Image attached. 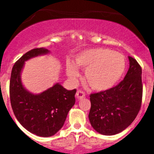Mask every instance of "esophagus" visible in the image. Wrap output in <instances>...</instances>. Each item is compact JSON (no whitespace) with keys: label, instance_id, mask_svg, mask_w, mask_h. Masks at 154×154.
<instances>
[{"label":"esophagus","instance_id":"1","mask_svg":"<svg viewBox=\"0 0 154 154\" xmlns=\"http://www.w3.org/2000/svg\"><path fill=\"white\" fill-rule=\"evenodd\" d=\"M85 96V94L83 91L82 90H78L77 92H76V97L78 98V99H82Z\"/></svg>","mask_w":154,"mask_h":154}]
</instances>
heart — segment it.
I'll use <instances>...</instances> for the list:
<instances>
[{
    "mask_svg": "<svg viewBox=\"0 0 154 154\" xmlns=\"http://www.w3.org/2000/svg\"><path fill=\"white\" fill-rule=\"evenodd\" d=\"M74 64L85 71L84 79L94 90L104 91L112 88L124 72L126 62L123 55L107 48H92L79 53ZM68 75L72 79L78 76L72 64L68 63Z\"/></svg>",
    "mask_w": 154,
    "mask_h": 154,
    "instance_id": "obj_1",
    "label": "heart"
}]
</instances>
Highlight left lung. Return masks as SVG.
Here are the masks:
<instances>
[{
	"label": "left lung",
	"instance_id": "left-lung-1",
	"mask_svg": "<svg viewBox=\"0 0 154 154\" xmlns=\"http://www.w3.org/2000/svg\"><path fill=\"white\" fill-rule=\"evenodd\" d=\"M130 68L124 79L105 91L90 95L89 119L93 129L103 135L119 133L130 126L142 103V69L129 56Z\"/></svg>",
	"mask_w": 154,
	"mask_h": 154
}]
</instances>
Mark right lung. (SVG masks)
I'll list each match as a JSON object with an SVG mask.
<instances>
[{
    "label": "right lung",
    "mask_w": 154,
    "mask_h": 154,
    "mask_svg": "<svg viewBox=\"0 0 154 154\" xmlns=\"http://www.w3.org/2000/svg\"><path fill=\"white\" fill-rule=\"evenodd\" d=\"M48 52L45 48H36L23 55L12 68L9 87L11 104L19 123L31 133L44 137L53 136L63 126L76 93L75 89L69 91L58 83L39 95L23 87L20 74L24 62Z\"/></svg>",
    "instance_id": "obj_1"
}]
</instances>
